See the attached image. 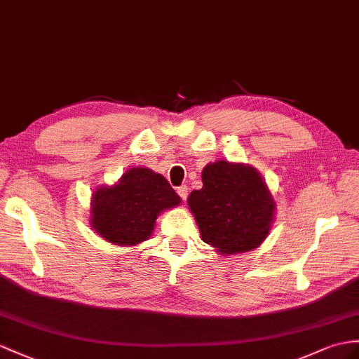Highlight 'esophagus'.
I'll list each match as a JSON object with an SVG mask.
<instances>
[{"instance_id":"34e87169","label":"esophagus","mask_w":359,"mask_h":359,"mask_svg":"<svg viewBox=\"0 0 359 359\" xmlns=\"http://www.w3.org/2000/svg\"><path fill=\"white\" fill-rule=\"evenodd\" d=\"M177 194L180 195V198H181L182 201H186V199H187V196H189V187H187V186H181V187H178V189H177Z\"/></svg>"}]
</instances>
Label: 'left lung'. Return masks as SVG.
<instances>
[{
	"mask_svg": "<svg viewBox=\"0 0 359 359\" xmlns=\"http://www.w3.org/2000/svg\"><path fill=\"white\" fill-rule=\"evenodd\" d=\"M203 189L189 195L201 238L217 255L259 248L276 219V201L250 164L217 160L203 169Z\"/></svg>",
	"mask_w": 359,
	"mask_h": 359,
	"instance_id": "left-lung-1",
	"label": "left lung"
}]
</instances>
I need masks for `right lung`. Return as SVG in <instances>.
<instances>
[{"instance_id": "add662e5", "label": "right lung", "mask_w": 359, "mask_h": 359, "mask_svg": "<svg viewBox=\"0 0 359 359\" xmlns=\"http://www.w3.org/2000/svg\"><path fill=\"white\" fill-rule=\"evenodd\" d=\"M180 204L181 198L163 175L133 168L112 186L95 187L90 224L112 245L135 247L151 238L156 217Z\"/></svg>"}]
</instances>
